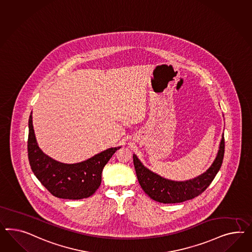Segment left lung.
I'll return each instance as SVG.
<instances>
[{
	"instance_id": "left-lung-1",
	"label": "left lung",
	"mask_w": 252,
	"mask_h": 252,
	"mask_svg": "<svg viewBox=\"0 0 252 252\" xmlns=\"http://www.w3.org/2000/svg\"><path fill=\"white\" fill-rule=\"evenodd\" d=\"M224 153V138L223 135L218 156L211 167L202 175L186 182H173L158 176L144 167L136 155H133V160L136 177L144 191L151 199L158 203L176 204L196 197L206 190L221 168Z\"/></svg>"
}]
</instances>
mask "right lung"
<instances>
[{
	"mask_svg": "<svg viewBox=\"0 0 252 252\" xmlns=\"http://www.w3.org/2000/svg\"><path fill=\"white\" fill-rule=\"evenodd\" d=\"M28 127V159L31 170L55 197L79 200L93 195L102 183L103 167L116 150L121 148H111L80 163H62L45 155L37 146L32 113L29 116Z\"/></svg>",
	"mask_w": 252,
	"mask_h": 252,
	"instance_id": "add662e5",
	"label": "right lung"
}]
</instances>
